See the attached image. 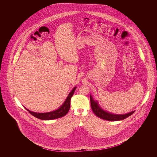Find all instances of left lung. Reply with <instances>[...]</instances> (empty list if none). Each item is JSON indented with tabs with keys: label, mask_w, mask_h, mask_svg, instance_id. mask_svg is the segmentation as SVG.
Instances as JSON below:
<instances>
[{
	"label": "left lung",
	"mask_w": 157,
	"mask_h": 157,
	"mask_svg": "<svg viewBox=\"0 0 157 157\" xmlns=\"http://www.w3.org/2000/svg\"><path fill=\"white\" fill-rule=\"evenodd\" d=\"M90 101L91 108L94 113L99 118L110 121H121L127 118L135 112V111L132 112H128L125 114H115L111 112H108L103 109L100 105L98 104L97 101H95L94 98L90 95Z\"/></svg>",
	"instance_id": "8db88e82"
}]
</instances>
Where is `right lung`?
Listing matches in <instances>:
<instances>
[{"label": "right lung", "instance_id": "obj_1", "mask_svg": "<svg viewBox=\"0 0 157 157\" xmlns=\"http://www.w3.org/2000/svg\"><path fill=\"white\" fill-rule=\"evenodd\" d=\"M76 88V86L74 87L72 90L69 92V95H67V99H65V102L63 103L59 108L55 111H53L51 112H45V113H39V112H35L31 111L28 109L25 108L29 111L30 114H32L35 117L37 118L38 119L42 120H52L59 118L65 115H67L69 109H70V103H71V99L74 95V93L75 92V90Z\"/></svg>", "mask_w": 157, "mask_h": 157}]
</instances>
